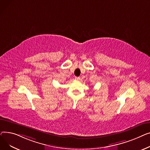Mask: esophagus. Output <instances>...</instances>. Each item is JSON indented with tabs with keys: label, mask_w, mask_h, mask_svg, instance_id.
I'll return each mask as SVG.
<instances>
[{
	"label": "esophagus",
	"mask_w": 150,
	"mask_h": 150,
	"mask_svg": "<svg viewBox=\"0 0 150 150\" xmlns=\"http://www.w3.org/2000/svg\"><path fill=\"white\" fill-rule=\"evenodd\" d=\"M75 79L77 81H80L81 80V77H75Z\"/></svg>",
	"instance_id": "34e87169"
}]
</instances>
